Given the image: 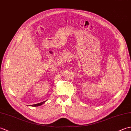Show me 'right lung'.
<instances>
[{
  "label": "right lung",
  "mask_w": 131,
  "mask_h": 131,
  "mask_svg": "<svg viewBox=\"0 0 131 131\" xmlns=\"http://www.w3.org/2000/svg\"><path fill=\"white\" fill-rule=\"evenodd\" d=\"M47 101V100H46ZM46 101H43V102H40V103H38V104H34V105H30V106H40V105H43L44 102H45Z\"/></svg>",
  "instance_id": "right-lung-1"
}]
</instances>
